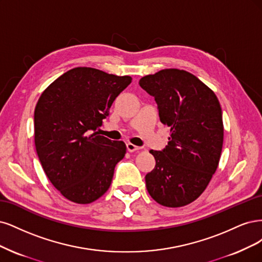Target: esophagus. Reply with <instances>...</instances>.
Instances as JSON below:
<instances>
[{
    "mask_svg": "<svg viewBox=\"0 0 262 262\" xmlns=\"http://www.w3.org/2000/svg\"><path fill=\"white\" fill-rule=\"evenodd\" d=\"M126 147H127V150L129 151V152H134V151H138V150L140 149V147L133 145L132 142H127V143H126Z\"/></svg>",
    "mask_w": 262,
    "mask_h": 262,
    "instance_id": "esophagus-1",
    "label": "esophagus"
}]
</instances>
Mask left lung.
<instances>
[{
  "label": "left lung",
  "instance_id": "8db88e82",
  "mask_svg": "<svg viewBox=\"0 0 262 262\" xmlns=\"http://www.w3.org/2000/svg\"><path fill=\"white\" fill-rule=\"evenodd\" d=\"M139 85L155 98L160 121L171 128L167 146L150 150L156 166L146 175L147 190L162 206H186L204 192L220 161V102L212 90L186 71L162 70L142 77Z\"/></svg>",
  "mask_w": 262,
  "mask_h": 262
}]
</instances>
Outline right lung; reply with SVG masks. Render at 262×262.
<instances>
[{
  "label": "right lung",
  "mask_w": 262,
  "mask_h": 262,
  "mask_svg": "<svg viewBox=\"0 0 262 262\" xmlns=\"http://www.w3.org/2000/svg\"><path fill=\"white\" fill-rule=\"evenodd\" d=\"M130 82L129 76L76 67L54 80L38 100L33 122L40 163L53 186L76 204H90L102 196L126 154L123 141L96 130Z\"/></svg>",
  "instance_id": "right-lung-1"
}]
</instances>
